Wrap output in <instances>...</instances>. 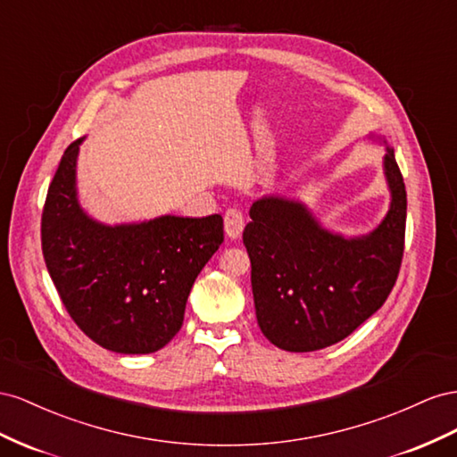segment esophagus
<instances>
[{"mask_svg": "<svg viewBox=\"0 0 457 457\" xmlns=\"http://www.w3.org/2000/svg\"><path fill=\"white\" fill-rule=\"evenodd\" d=\"M245 228V218L243 212L237 211V208H228L224 214V229L226 236L231 239H237Z\"/></svg>", "mask_w": 457, "mask_h": 457, "instance_id": "esophagus-1", "label": "esophagus"}]
</instances>
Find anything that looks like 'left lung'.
I'll return each instance as SVG.
<instances>
[{
  "label": "left lung",
  "mask_w": 457,
  "mask_h": 457,
  "mask_svg": "<svg viewBox=\"0 0 457 457\" xmlns=\"http://www.w3.org/2000/svg\"><path fill=\"white\" fill-rule=\"evenodd\" d=\"M383 168L390 208L361 237L325 229L298 201L271 195L253 203L243 243L256 320L271 345L289 352L331 346L385 304L402 264L408 201L388 145Z\"/></svg>",
  "instance_id": "8db88e82"
}]
</instances>
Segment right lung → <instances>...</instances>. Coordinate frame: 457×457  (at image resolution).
<instances>
[{
	"mask_svg": "<svg viewBox=\"0 0 457 457\" xmlns=\"http://www.w3.org/2000/svg\"><path fill=\"white\" fill-rule=\"evenodd\" d=\"M84 137L61 156L42 214V251L61 301L99 346L151 354L184 323L191 287L218 246L224 220L159 216L107 226L89 218L76 195Z\"/></svg>",
	"mask_w": 457,
	"mask_h": 457,
	"instance_id": "obj_1",
	"label": "right lung"
}]
</instances>
